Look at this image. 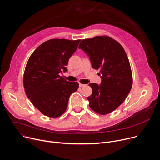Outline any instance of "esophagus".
I'll return each instance as SVG.
<instances>
[{
    "instance_id": "1",
    "label": "esophagus",
    "mask_w": 160,
    "mask_h": 160,
    "mask_svg": "<svg viewBox=\"0 0 160 160\" xmlns=\"http://www.w3.org/2000/svg\"><path fill=\"white\" fill-rule=\"evenodd\" d=\"M86 86V84H83L79 83V87H83V86Z\"/></svg>"
}]
</instances>
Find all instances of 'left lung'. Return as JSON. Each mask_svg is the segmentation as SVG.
I'll use <instances>...</instances> for the list:
<instances>
[{
	"label": "left lung",
	"mask_w": 160,
	"mask_h": 160,
	"mask_svg": "<svg viewBox=\"0 0 160 160\" xmlns=\"http://www.w3.org/2000/svg\"><path fill=\"white\" fill-rule=\"evenodd\" d=\"M79 49L90 58L92 68L100 69V84L90 83L88 97L90 108L98 114H109L124 102L132 86L130 62L121 45L108 36L83 39Z\"/></svg>",
	"instance_id": "8db88e82"
}]
</instances>
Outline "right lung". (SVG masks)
Listing matches in <instances>:
<instances>
[{"label":"right lung","mask_w":160,"mask_h":160,"mask_svg":"<svg viewBox=\"0 0 160 160\" xmlns=\"http://www.w3.org/2000/svg\"><path fill=\"white\" fill-rule=\"evenodd\" d=\"M81 40L51 39L40 45L27 63L23 84L28 98L43 114L57 118L66 111L70 95L77 91L78 82H68L60 74Z\"/></svg>","instance_id":"add662e5"}]
</instances>
